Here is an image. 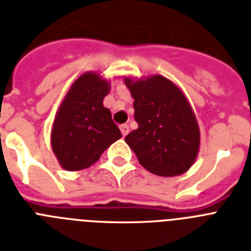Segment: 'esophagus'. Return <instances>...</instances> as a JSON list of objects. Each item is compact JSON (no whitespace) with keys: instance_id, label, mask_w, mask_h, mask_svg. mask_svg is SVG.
<instances>
[{"instance_id":"esophagus-1","label":"esophagus","mask_w":251,"mask_h":251,"mask_svg":"<svg viewBox=\"0 0 251 251\" xmlns=\"http://www.w3.org/2000/svg\"><path fill=\"white\" fill-rule=\"evenodd\" d=\"M120 130H121L122 135H124V136L127 135V134H129V131H130V130H129V126L125 125V124H124V125L120 126Z\"/></svg>"}]
</instances>
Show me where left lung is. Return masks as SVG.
<instances>
[{
    "label": "left lung",
    "instance_id": "left-lung-1",
    "mask_svg": "<svg viewBox=\"0 0 251 251\" xmlns=\"http://www.w3.org/2000/svg\"><path fill=\"white\" fill-rule=\"evenodd\" d=\"M134 99L138 129L125 142L140 165L152 174L175 176L193 165L200 148V129L187 98L174 82L154 75L125 77Z\"/></svg>",
    "mask_w": 251,
    "mask_h": 251
}]
</instances>
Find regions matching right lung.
Returning a JSON list of instances; mask_svg holds the SVG:
<instances>
[{
    "label": "right lung",
    "mask_w": 251,
    "mask_h": 251,
    "mask_svg": "<svg viewBox=\"0 0 251 251\" xmlns=\"http://www.w3.org/2000/svg\"><path fill=\"white\" fill-rule=\"evenodd\" d=\"M109 82L99 73L86 72L73 82L55 116L51 130L52 152L68 172L95 164L121 131L103 105Z\"/></svg>",
    "instance_id": "1"
}]
</instances>
